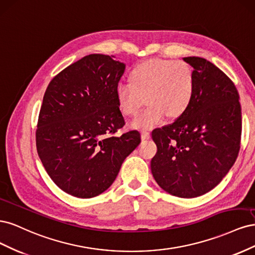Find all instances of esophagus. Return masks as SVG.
<instances>
[{"label": "esophagus", "instance_id": "obj_1", "mask_svg": "<svg viewBox=\"0 0 255 255\" xmlns=\"http://www.w3.org/2000/svg\"><path fill=\"white\" fill-rule=\"evenodd\" d=\"M141 138H142V139H149V138H150L149 130H143V132L141 133Z\"/></svg>", "mask_w": 255, "mask_h": 255}]
</instances>
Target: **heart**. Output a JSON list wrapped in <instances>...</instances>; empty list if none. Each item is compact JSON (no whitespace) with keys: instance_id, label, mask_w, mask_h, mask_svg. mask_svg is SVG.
Listing matches in <instances>:
<instances>
[{"instance_id":"heart-1","label":"heart","mask_w":255,"mask_h":255,"mask_svg":"<svg viewBox=\"0 0 255 255\" xmlns=\"http://www.w3.org/2000/svg\"><path fill=\"white\" fill-rule=\"evenodd\" d=\"M196 95L192 67L183 60L151 58L138 64L128 75V85H120L116 100L123 117L132 118L146 103L149 107L133 121L141 130L174 120L186 113Z\"/></svg>"}]
</instances>
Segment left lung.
<instances>
[{"mask_svg": "<svg viewBox=\"0 0 255 255\" xmlns=\"http://www.w3.org/2000/svg\"><path fill=\"white\" fill-rule=\"evenodd\" d=\"M183 59L194 68L195 99L182 117L152 132L157 152L151 171L168 194L196 198L217 186L234 165L242 107L235 85L218 67L201 57Z\"/></svg>", "mask_w": 255, "mask_h": 255, "instance_id": "8db88e82", "label": "left lung"}]
</instances>
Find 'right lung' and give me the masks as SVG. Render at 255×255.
Listing matches in <instances>:
<instances>
[{
	"label": "right lung",
	"instance_id": "1",
	"mask_svg": "<svg viewBox=\"0 0 255 255\" xmlns=\"http://www.w3.org/2000/svg\"><path fill=\"white\" fill-rule=\"evenodd\" d=\"M126 64L90 54L64 69L45 90L38 118L36 146L52 181L67 194L87 199L102 194L125 159L140 143L125 126L116 90Z\"/></svg>",
	"mask_w": 255,
	"mask_h": 255
}]
</instances>
